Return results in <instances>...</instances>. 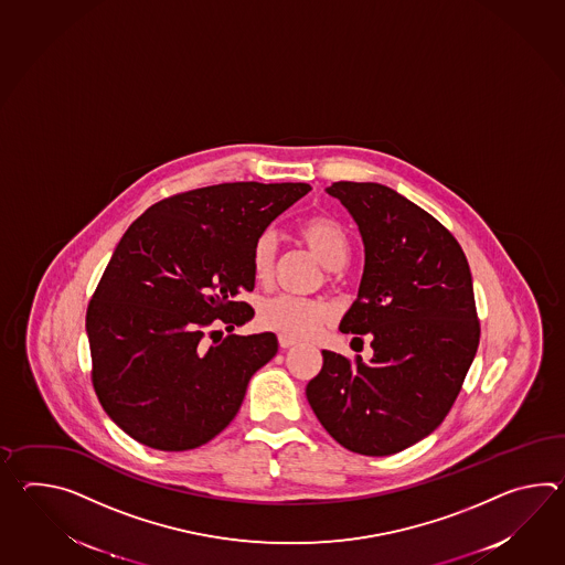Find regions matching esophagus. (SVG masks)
I'll list each match as a JSON object with an SVG mask.
<instances>
[{"instance_id":"obj_1","label":"esophagus","mask_w":565,"mask_h":565,"mask_svg":"<svg viewBox=\"0 0 565 565\" xmlns=\"http://www.w3.org/2000/svg\"><path fill=\"white\" fill-rule=\"evenodd\" d=\"M277 340H279V347H281V349H289V347L298 344V340L294 339V337H288V334H279Z\"/></svg>"}]
</instances>
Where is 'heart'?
<instances>
[{"label": "heart", "mask_w": 565, "mask_h": 565, "mask_svg": "<svg viewBox=\"0 0 565 565\" xmlns=\"http://www.w3.org/2000/svg\"><path fill=\"white\" fill-rule=\"evenodd\" d=\"M298 237L328 269H340L349 262L351 238L347 228L328 214H312L298 225ZM277 257V237L274 231H264L255 238L252 252L253 276L257 281H267L274 276ZM332 318V308L327 301L298 298L279 294L267 298L259 308L262 327L276 330L288 337L303 339L312 337Z\"/></svg>", "instance_id": "heart-1"}]
</instances>
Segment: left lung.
I'll list each match as a JSON object with an SVG mask.
<instances>
[{
	"mask_svg": "<svg viewBox=\"0 0 565 565\" xmlns=\"http://www.w3.org/2000/svg\"><path fill=\"white\" fill-rule=\"evenodd\" d=\"M359 225L364 269L340 330L369 334L373 359L322 351L306 387L313 414L347 450L390 456L444 422L480 340L472 276L460 243L431 214L375 182H334Z\"/></svg>",
	"mask_w": 565,
	"mask_h": 565,
	"instance_id": "1",
	"label": "left lung"
}]
</instances>
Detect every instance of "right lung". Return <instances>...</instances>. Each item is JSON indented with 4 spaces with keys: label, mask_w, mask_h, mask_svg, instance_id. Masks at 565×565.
Here are the masks:
<instances>
[{
    "label": "right lung",
    "mask_w": 565,
    "mask_h": 565,
    "mask_svg": "<svg viewBox=\"0 0 565 565\" xmlns=\"http://www.w3.org/2000/svg\"><path fill=\"white\" fill-rule=\"evenodd\" d=\"M312 190L231 182L156 202L115 247L87 310L93 387L127 436L153 450L199 448L237 415L276 334L252 320V252L271 221Z\"/></svg>",
    "instance_id": "add662e5"
}]
</instances>
